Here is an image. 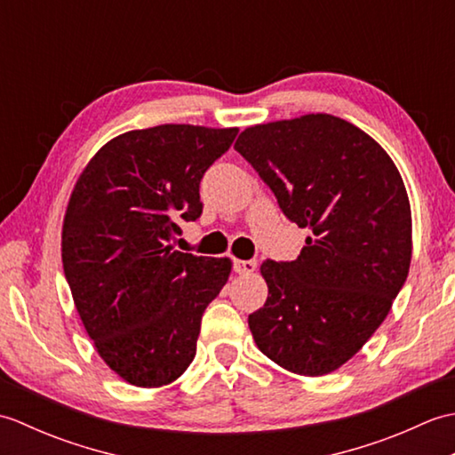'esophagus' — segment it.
<instances>
[{"instance_id": "esophagus-1", "label": "esophagus", "mask_w": 455, "mask_h": 455, "mask_svg": "<svg viewBox=\"0 0 455 455\" xmlns=\"http://www.w3.org/2000/svg\"><path fill=\"white\" fill-rule=\"evenodd\" d=\"M256 267H258L256 259H236V262H235V272H236L238 275H250V274H254Z\"/></svg>"}]
</instances>
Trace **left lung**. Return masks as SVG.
<instances>
[{
	"instance_id": "1",
	"label": "left lung",
	"mask_w": 455,
	"mask_h": 455,
	"mask_svg": "<svg viewBox=\"0 0 455 455\" xmlns=\"http://www.w3.org/2000/svg\"><path fill=\"white\" fill-rule=\"evenodd\" d=\"M235 150L313 233L293 262L259 266L267 299L248 316L254 342L287 371L331 373L370 340L409 275L407 188L379 142L328 113L254 124Z\"/></svg>"
}]
</instances>
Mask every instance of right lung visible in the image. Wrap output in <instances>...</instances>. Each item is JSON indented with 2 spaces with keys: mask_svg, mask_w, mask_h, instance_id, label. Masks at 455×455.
I'll return each instance as SVG.
<instances>
[{
  "mask_svg": "<svg viewBox=\"0 0 455 455\" xmlns=\"http://www.w3.org/2000/svg\"><path fill=\"white\" fill-rule=\"evenodd\" d=\"M238 129L158 124L123 132L85 164L62 222L74 305L101 360L154 389L196 357L201 316L228 282L230 258L173 250L178 219L201 215L203 173Z\"/></svg>",
  "mask_w": 455,
  "mask_h": 455,
  "instance_id": "add662e5",
  "label": "right lung"
}]
</instances>
